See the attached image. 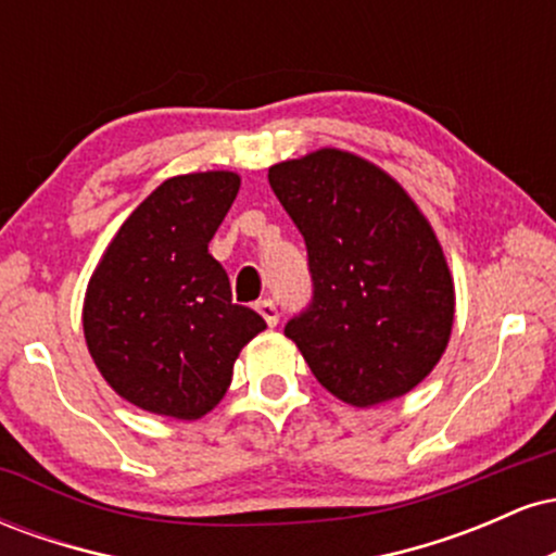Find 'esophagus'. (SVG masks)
<instances>
[{
    "mask_svg": "<svg viewBox=\"0 0 556 556\" xmlns=\"http://www.w3.org/2000/svg\"><path fill=\"white\" fill-rule=\"evenodd\" d=\"M256 311L261 316H264V321L269 324V327H277L279 324V311H277V303H274V300H258L256 303Z\"/></svg>",
    "mask_w": 556,
    "mask_h": 556,
    "instance_id": "1",
    "label": "esophagus"
}]
</instances>
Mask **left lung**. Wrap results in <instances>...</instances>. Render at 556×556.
<instances>
[{"mask_svg":"<svg viewBox=\"0 0 556 556\" xmlns=\"http://www.w3.org/2000/svg\"><path fill=\"white\" fill-rule=\"evenodd\" d=\"M269 185L308 248L314 303L285 334L318 384L353 407L410 392L442 361L455 324L452 271L418 203L342 149L274 164Z\"/></svg>","mask_w":556,"mask_h":556,"instance_id":"left-lung-1","label":"left lung"}]
</instances>
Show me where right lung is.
Returning <instances> with one entry per match:
<instances>
[{
    "label": "right lung",
    "mask_w": 556,
    "mask_h": 556,
    "mask_svg": "<svg viewBox=\"0 0 556 556\" xmlns=\"http://www.w3.org/2000/svg\"><path fill=\"white\" fill-rule=\"evenodd\" d=\"M240 175L190 172L164 180L117 229L88 279L83 334L119 397L154 416L198 420L227 394L232 368L266 321L232 303L208 253Z\"/></svg>",
    "instance_id": "add662e5"
}]
</instances>
